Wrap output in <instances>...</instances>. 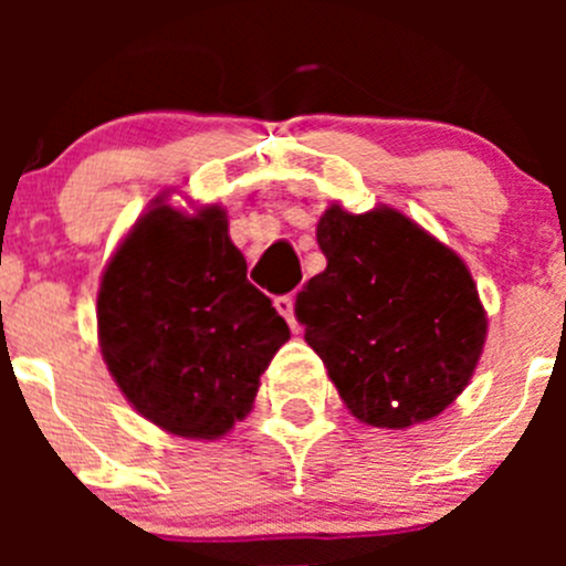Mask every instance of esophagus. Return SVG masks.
Masks as SVG:
<instances>
[{
	"instance_id": "obj_1",
	"label": "esophagus",
	"mask_w": 566,
	"mask_h": 566,
	"mask_svg": "<svg viewBox=\"0 0 566 566\" xmlns=\"http://www.w3.org/2000/svg\"><path fill=\"white\" fill-rule=\"evenodd\" d=\"M273 306H276L279 315L287 319L290 328L298 331V319H295V298H293V295H279V298L273 301Z\"/></svg>"
}]
</instances>
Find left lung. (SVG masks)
<instances>
[{
    "label": "left lung",
    "mask_w": 566,
    "mask_h": 566,
    "mask_svg": "<svg viewBox=\"0 0 566 566\" xmlns=\"http://www.w3.org/2000/svg\"><path fill=\"white\" fill-rule=\"evenodd\" d=\"M317 243L328 265L304 284L295 317L347 410L402 430L449 408L488 336L465 262L391 208L331 205Z\"/></svg>",
    "instance_id": "obj_1"
}]
</instances>
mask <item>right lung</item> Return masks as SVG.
<instances>
[{"label": "right lung", "instance_id": "right-lung-1", "mask_svg": "<svg viewBox=\"0 0 566 566\" xmlns=\"http://www.w3.org/2000/svg\"><path fill=\"white\" fill-rule=\"evenodd\" d=\"M98 339L145 419L213 441L249 413L290 328L247 279L219 205L186 216L158 199L108 260Z\"/></svg>", "mask_w": 566, "mask_h": 566}]
</instances>
